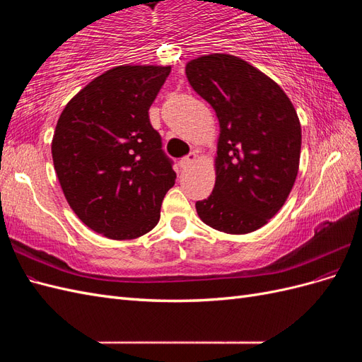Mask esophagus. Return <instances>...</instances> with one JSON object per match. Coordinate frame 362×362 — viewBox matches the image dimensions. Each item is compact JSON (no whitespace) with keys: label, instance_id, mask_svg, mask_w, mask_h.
<instances>
[{"label":"esophagus","instance_id":"34e87169","mask_svg":"<svg viewBox=\"0 0 362 362\" xmlns=\"http://www.w3.org/2000/svg\"><path fill=\"white\" fill-rule=\"evenodd\" d=\"M194 161H196V154H194V152H190L187 157H184V158L180 160V168L181 169H187V168L192 166Z\"/></svg>","mask_w":362,"mask_h":362}]
</instances>
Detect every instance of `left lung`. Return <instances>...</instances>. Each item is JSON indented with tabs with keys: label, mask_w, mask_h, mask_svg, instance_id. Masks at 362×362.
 I'll list each match as a JSON object with an SVG mask.
<instances>
[{
	"label": "left lung",
	"mask_w": 362,
	"mask_h": 362,
	"mask_svg": "<svg viewBox=\"0 0 362 362\" xmlns=\"http://www.w3.org/2000/svg\"><path fill=\"white\" fill-rule=\"evenodd\" d=\"M185 75L221 125L214 189L196 211L217 231H257L281 210L298 177V113L275 81L235 56L198 57Z\"/></svg>",
	"instance_id": "obj_1"
}]
</instances>
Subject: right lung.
<instances>
[{
  "mask_svg": "<svg viewBox=\"0 0 362 362\" xmlns=\"http://www.w3.org/2000/svg\"><path fill=\"white\" fill-rule=\"evenodd\" d=\"M169 66H117L96 76L62 112L52 161L80 221L112 240L149 233L177 173L148 110Z\"/></svg>",
  "mask_w": 362,
  "mask_h": 362,
  "instance_id": "obj_1",
  "label": "right lung"
}]
</instances>
